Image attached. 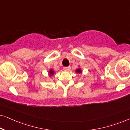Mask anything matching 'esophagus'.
<instances>
[{
	"label": "esophagus",
	"instance_id": "obj_1",
	"mask_svg": "<svg viewBox=\"0 0 130 130\" xmlns=\"http://www.w3.org/2000/svg\"><path fill=\"white\" fill-rule=\"evenodd\" d=\"M64 70H66V71L70 70V67H64Z\"/></svg>",
	"mask_w": 130,
	"mask_h": 130
}]
</instances>
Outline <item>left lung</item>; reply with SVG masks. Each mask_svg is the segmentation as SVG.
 I'll list each match as a JSON object with an SVG mask.
<instances>
[{
    "mask_svg": "<svg viewBox=\"0 0 130 130\" xmlns=\"http://www.w3.org/2000/svg\"><path fill=\"white\" fill-rule=\"evenodd\" d=\"M75 72L77 74H81L82 73V69L80 67V66H79V67H78L77 69H76Z\"/></svg>",
    "mask_w": 130,
    "mask_h": 130,
    "instance_id": "left-lung-1",
    "label": "left lung"
}]
</instances>
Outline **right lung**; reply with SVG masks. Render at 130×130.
I'll list each match as a JSON object with an SVG mask.
<instances>
[{
	"label": "right lung",
	"mask_w": 130,
	"mask_h": 130,
	"mask_svg": "<svg viewBox=\"0 0 130 130\" xmlns=\"http://www.w3.org/2000/svg\"><path fill=\"white\" fill-rule=\"evenodd\" d=\"M54 74V70L53 69H50L48 70V76L50 77H52V76Z\"/></svg>",
	"instance_id": "add662e5"
}]
</instances>
